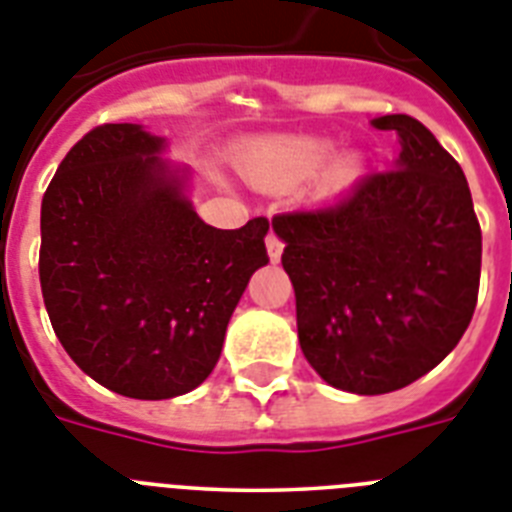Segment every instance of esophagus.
Returning a JSON list of instances; mask_svg holds the SVG:
<instances>
[{
  "label": "esophagus",
  "instance_id": "34e87169",
  "mask_svg": "<svg viewBox=\"0 0 512 512\" xmlns=\"http://www.w3.org/2000/svg\"><path fill=\"white\" fill-rule=\"evenodd\" d=\"M282 248H285V243H282V240L277 238L274 232H269V235H266V251H269V259L280 261Z\"/></svg>",
  "mask_w": 512,
  "mask_h": 512
}]
</instances>
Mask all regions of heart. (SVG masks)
<instances>
[{"label":"heart","instance_id":"1","mask_svg":"<svg viewBox=\"0 0 512 512\" xmlns=\"http://www.w3.org/2000/svg\"><path fill=\"white\" fill-rule=\"evenodd\" d=\"M335 154V143L314 135H293V138H269L253 143L243 154L240 164L251 180L264 185H295L314 175L329 156ZM361 175V156L345 154L329 164L322 177L327 193L348 188Z\"/></svg>","mask_w":512,"mask_h":512}]
</instances>
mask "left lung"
<instances>
[{
    "mask_svg": "<svg viewBox=\"0 0 512 512\" xmlns=\"http://www.w3.org/2000/svg\"><path fill=\"white\" fill-rule=\"evenodd\" d=\"M371 125L398 135L390 170L369 172L335 204L272 219L303 356L356 395L429 374L471 324L481 274V227L460 164L416 117Z\"/></svg>",
    "mask_w": 512,
    "mask_h": 512,
    "instance_id": "8db88e82",
    "label": "left lung"
}]
</instances>
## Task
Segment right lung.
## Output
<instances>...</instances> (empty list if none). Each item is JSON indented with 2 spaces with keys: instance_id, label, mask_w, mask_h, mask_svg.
I'll return each mask as SVG.
<instances>
[{
  "instance_id": "right-lung-1",
  "label": "right lung",
  "mask_w": 512,
  "mask_h": 512,
  "mask_svg": "<svg viewBox=\"0 0 512 512\" xmlns=\"http://www.w3.org/2000/svg\"><path fill=\"white\" fill-rule=\"evenodd\" d=\"M162 149L141 125H99L41 201L38 277L54 335L88 377L135 400L177 398L209 377L240 295L269 261V222L206 225Z\"/></svg>"
}]
</instances>
